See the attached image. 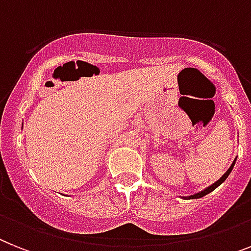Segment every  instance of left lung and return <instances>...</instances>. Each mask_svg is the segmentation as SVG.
<instances>
[{
  "instance_id": "obj_1",
  "label": "left lung",
  "mask_w": 251,
  "mask_h": 251,
  "mask_svg": "<svg viewBox=\"0 0 251 251\" xmlns=\"http://www.w3.org/2000/svg\"><path fill=\"white\" fill-rule=\"evenodd\" d=\"M236 159H237V156H236V158H235V160L232 161V164H231V167H229L228 169H227V171H226V173H225V175H223L222 177L219 178L218 181H215L214 183H212V185H210V186H208V187H206V188H204V190H202V191H199V192H196V194H194V195H190V196H183V198H182V199H188V200H190V199H200V198H202V196H205V195H208V194H210V192H212V191H214L215 188L218 187V186H221V185H222L223 182H225L226 179H227V177H228V176H229V173H231V172H232L233 167H235Z\"/></svg>"
}]
</instances>
